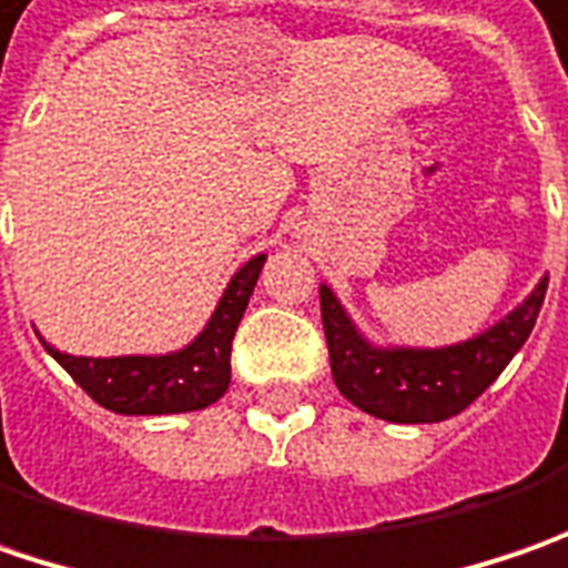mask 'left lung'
Wrapping results in <instances>:
<instances>
[{
    "label": "left lung",
    "mask_w": 568,
    "mask_h": 568,
    "mask_svg": "<svg viewBox=\"0 0 568 568\" xmlns=\"http://www.w3.org/2000/svg\"><path fill=\"white\" fill-rule=\"evenodd\" d=\"M547 295V276L528 298L489 331L455 346L413 349L375 346L339 305L331 285H321V321L331 349V372L339 394L387 423H442L467 409L503 375L525 346Z\"/></svg>",
    "instance_id": "1"
}]
</instances>
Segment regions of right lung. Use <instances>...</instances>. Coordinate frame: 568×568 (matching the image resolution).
Listing matches in <instances>:
<instances>
[{
  "instance_id": "add662e5",
  "label": "right lung",
  "mask_w": 568,
  "mask_h": 568,
  "mask_svg": "<svg viewBox=\"0 0 568 568\" xmlns=\"http://www.w3.org/2000/svg\"><path fill=\"white\" fill-rule=\"evenodd\" d=\"M266 254L251 257L225 285L219 305L206 327L186 343L184 349L164 356H69L50 346L43 336V349L72 375V382L91 400L123 416H164L190 413L215 404L232 382V339L244 308L254 295Z\"/></svg>"
}]
</instances>
